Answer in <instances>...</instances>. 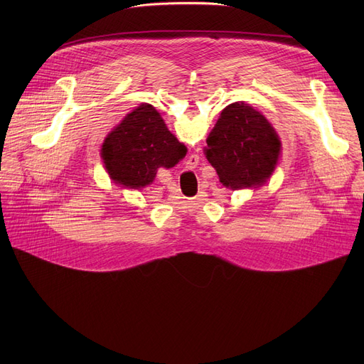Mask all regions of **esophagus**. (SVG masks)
<instances>
[{
	"label": "esophagus",
	"mask_w": 364,
	"mask_h": 364,
	"mask_svg": "<svg viewBox=\"0 0 364 364\" xmlns=\"http://www.w3.org/2000/svg\"><path fill=\"white\" fill-rule=\"evenodd\" d=\"M198 159H199V156L198 155H192V156H190V162H193V164H198Z\"/></svg>",
	"instance_id": "1"
}]
</instances>
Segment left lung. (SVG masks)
Listing matches in <instances>:
<instances>
[{
	"instance_id": "8db88e82",
	"label": "left lung",
	"mask_w": 364,
	"mask_h": 364,
	"mask_svg": "<svg viewBox=\"0 0 364 364\" xmlns=\"http://www.w3.org/2000/svg\"><path fill=\"white\" fill-rule=\"evenodd\" d=\"M206 144V159L215 168L220 181L233 190L265 183L280 153V140L272 124L242 102L221 112Z\"/></svg>"
}]
</instances>
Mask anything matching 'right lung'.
Instances as JSON below:
<instances>
[{
    "label": "right lung",
    "instance_id": "add662e5",
    "mask_svg": "<svg viewBox=\"0 0 364 364\" xmlns=\"http://www.w3.org/2000/svg\"><path fill=\"white\" fill-rule=\"evenodd\" d=\"M184 155V144L168 131L155 107L146 103L127 114L102 149L110 177L131 188L150 184L158 168H172Z\"/></svg>",
    "mask_w": 364,
    "mask_h": 364
}]
</instances>
